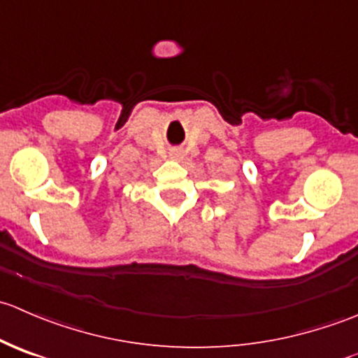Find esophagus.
Wrapping results in <instances>:
<instances>
[{
  "mask_svg": "<svg viewBox=\"0 0 358 358\" xmlns=\"http://www.w3.org/2000/svg\"><path fill=\"white\" fill-rule=\"evenodd\" d=\"M171 157H173V159H180V157H182V152H180V150H173Z\"/></svg>",
  "mask_w": 358,
  "mask_h": 358,
  "instance_id": "1",
  "label": "esophagus"
}]
</instances>
